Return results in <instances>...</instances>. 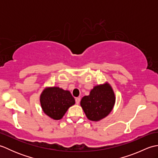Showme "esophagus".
<instances>
[{
    "mask_svg": "<svg viewBox=\"0 0 158 158\" xmlns=\"http://www.w3.org/2000/svg\"><path fill=\"white\" fill-rule=\"evenodd\" d=\"M80 100H81V98H75V102H76L77 105H78V104H79Z\"/></svg>",
    "mask_w": 158,
    "mask_h": 158,
    "instance_id": "esophagus-1",
    "label": "esophagus"
}]
</instances>
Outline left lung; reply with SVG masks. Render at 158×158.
<instances>
[{"label": "left lung", "instance_id": "1", "mask_svg": "<svg viewBox=\"0 0 158 158\" xmlns=\"http://www.w3.org/2000/svg\"><path fill=\"white\" fill-rule=\"evenodd\" d=\"M115 102V94L111 86L106 83L95 86L89 96L83 97L81 106L89 120L97 122L109 115Z\"/></svg>", "mask_w": 158, "mask_h": 158}]
</instances>
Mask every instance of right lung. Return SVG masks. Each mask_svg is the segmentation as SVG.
Here are the masks:
<instances>
[{
    "label": "right lung",
    "instance_id": "obj_1",
    "mask_svg": "<svg viewBox=\"0 0 158 158\" xmlns=\"http://www.w3.org/2000/svg\"><path fill=\"white\" fill-rule=\"evenodd\" d=\"M40 102L43 112L55 120L62 119L69 107L75 103L69 91L58 87L45 88L40 96Z\"/></svg>",
    "mask_w": 158,
    "mask_h": 158
}]
</instances>
